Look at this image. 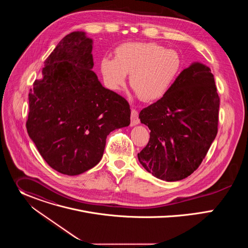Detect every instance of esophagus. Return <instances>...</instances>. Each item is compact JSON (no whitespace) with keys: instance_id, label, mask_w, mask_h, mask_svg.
I'll return each instance as SVG.
<instances>
[{"instance_id":"obj_1","label":"esophagus","mask_w":248,"mask_h":248,"mask_svg":"<svg viewBox=\"0 0 248 248\" xmlns=\"http://www.w3.org/2000/svg\"><path fill=\"white\" fill-rule=\"evenodd\" d=\"M139 124V118H138V112L135 109L131 110V115H130V125L134 126Z\"/></svg>"}]
</instances>
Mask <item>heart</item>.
Instances as JSON below:
<instances>
[{"instance_id": "b5f03b06", "label": "heart", "mask_w": 248, "mask_h": 248, "mask_svg": "<svg viewBox=\"0 0 248 248\" xmlns=\"http://www.w3.org/2000/svg\"><path fill=\"white\" fill-rule=\"evenodd\" d=\"M181 69L179 53L155 43H124L116 48L114 59L105 57L100 62L104 83L110 90L120 91L130 75V86L145 102L163 98Z\"/></svg>"}]
</instances>
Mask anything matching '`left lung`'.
Wrapping results in <instances>:
<instances>
[{
	"instance_id": "1",
	"label": "left lung",
	"mask_w": 248,
	"mask_h": 248,
	"mask_svg": "<svg viewBox=\"0 0 248 248\" xmlns=\"http://www.w3.org/2000/svg\"><path fill=\"white\" fill-rule=\"evenodd\" d=\"M220 98L211 69L193 62L170 91L139 113L149 127L148 144L137 154L157 179L181 181L200 166L218 132Z\"/></svg>"
}]
</instances>
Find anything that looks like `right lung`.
<instances>
[{"label": "right lung", "mask_w": 248, "mask_h": 248, "mask_svg": "<svg viewBox=\"0 0 248 248\" xmlns=\"http://www.w3.org/2000/svg\"><path fill=\"white\" fill-rule=\"evenodd\" d=\"M92 43L85 32L67 34L28 95V135L46 163L67 175L95 167L109 133L130 124L127 101L105 88L92 70Z\"/></svg>", "instance_id": "add662e5"}]
</instances>
